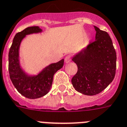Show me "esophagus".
Masks as SVG:
<instances>
[{
  "label": "esophagus",
  "instance_id": "1",
  "mask_svg": "<svg viewBox=\"0 0 127 127\" xmlns=\"http://www.w3.org/2000/svg\"><path fill=\"white\" fill-rule=\"evenodd\" d=\"M70 61H71V59H70V56H66V57H65V59H64L65 63H70Z\"/></svg>",
  "mask_w": 127,
  "mask_h": 127
}]
</instances>
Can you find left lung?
I'll return each instance as SVG.
<instances>
[{
	"label": "left lung",
	"instance_id": "obj_1",
	"mask_svg": "<svg viewBox=\"0 0 127 127\" xmlns=\"http://www.w3.org/2000/svg\"><path fill=\"white\" fill-rule=\"evenodd\" d=\"M95 41L71 57L78 67L73 86L85 95L98 94L112 82L116 69V53L107 32L94 26Z\"/></svg>",
	"mask_w": 127,
	"mask_h": 127
}]
</instances>
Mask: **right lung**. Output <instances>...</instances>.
<instances>
[{
	"instance_id": "add662e5",
	"label": "right lung",
	"mask_w": 127,
	"mask_h": 127,
	"mask_svg": "<svg viewBox=\"0 0 127 127\" xmlns=\"http://www.w3.org/2000/svg\"><path fill=\"white\" fill-rule=\"evenodd\" d=\"M38 26H32L18 32L13 40L8 56L9 73L12 83L22 95L29 99L43 96L51 89L54 74L64 64V59L51 63L36 74H30L24 70L20 58V48L27 35L42 32Z\"/></svg>"
}]
</instances>
